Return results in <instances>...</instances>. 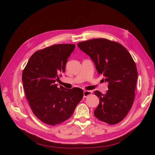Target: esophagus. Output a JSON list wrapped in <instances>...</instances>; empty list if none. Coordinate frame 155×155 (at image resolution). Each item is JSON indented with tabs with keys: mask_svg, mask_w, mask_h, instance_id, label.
<instances>
[{
	"mask_svg": "<svg viewBox=\"0 0 155 155\" xmlns=\"http://www.w3.org/2000/svg\"><path fill=\"white\" fill-rule=\"evenodd\" d=\"M92 91H85L83 92V96H84V97H86L87 96H88L89 95L92 94Z\"/></svg>",
	"mask_w": 155,
	"mask_h": 155,
	"instance_id": "1",
	"label": "esophagus"
}]
</instances>
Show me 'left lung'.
Here are the masks:
<instances>
[{
	"label": "left lung",
	"instance_id": "1",
	"mask_svg": "<svg viewBox=\"0 0 155 155\" xmlns=\"http://www.w3.org/2000/svg\"><path fill=\"white\" fill-rule=\"evenodd\" d=\"M78 47L90 56L97 72L109 83L105 94H94L100 104L94 114L102 121L114 125L122 121L133 106L138 79L136 63L123 45L99 38L80 42Z\"/></svg>",
	"mask_w": 155,
	"mask_h": 155
}]
</instances>
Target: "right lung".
Here are the masks:
<instances>
[{
  "mask_svg": "<svg viewBox=\"0 0 155 155\" xmlns=\"http://www.w3.org/2000/svg\"><path fill=\"white\" fill-rule=\"evenodd\" d=\"M74 44H58L33 54L22 74L26 99L33 113L50 125L61 124L73 114L83 97L82 89L58 87Z\"/></svg>",
  "mask_w": 155,
  "mask_h": 155,
  "instance_id": "obj_1",
  "label": "right lung"
}]
</instances>
